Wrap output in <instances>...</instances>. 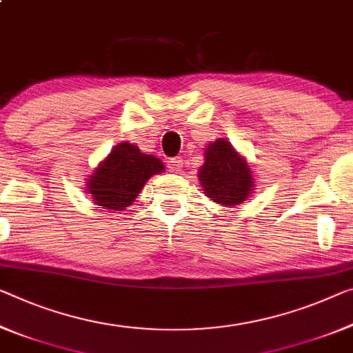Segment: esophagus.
<instances>
[{
	"mask_svg": "<svg viewBox=\"0 0 353 353\" xmlns=\"http://www.w3.org/2000/svg\"><path fill=\"white\" fill-rule=\"evenodd\" d=\"M169 165H170V170L180 172L181 167H183V159L181 158H173V159L169 161Z\"/></svg>",
	"mask_w": 353,
	"mask_h": 353,
	"instance_id": "obj_1",
	"label": "esophagus"
}]
</instances>
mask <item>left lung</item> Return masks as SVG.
Instances as JSON below:
<instances>
[{
    "label": "left lung",
    "instance_id": "8db88e82",
    "mask_svg": "<svg viewBox=\"0 0 353 353\" xmlns=\"http://www.w3.org/2000/svg\"><path fill=\"white\" fill-rule=\"evenodd\" d=\"M203 154V165L197 172L203 194L221 207L245 203L256 189V180L245 156L238 153L227 139L208 143Z\"/></svg>",
    "mask_w": 353,
    "mask_h": 353
}]
</instances>
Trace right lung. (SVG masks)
<instances>
[{"instance_id": "1", "label": "right lung", "mask_w": 353, "mask_h": 353, "mask_svg": "<svg viewBox=\"0 0 353 353\" xmlns=\"http://www.w3.org/2000/svg\"><path fill=\"white\" fill-rule=\"evenodd\" d=\"M164 170V162L156 156L142 153L137 145L121 142L88 176L86 192L97 207L121 211L135 202L151 176Z\"/></svg>"}]
</instances>
